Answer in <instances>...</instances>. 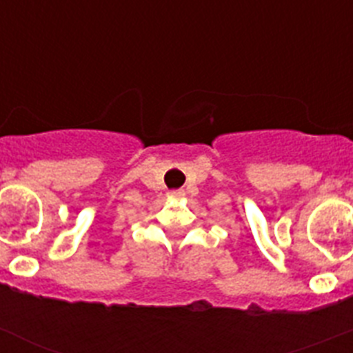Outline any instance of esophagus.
Instances as JSON below:
<instances>
[{
	"label": "esophagus",
	"mask_w": 353,
	"mask_h": 353,
	"mask_svg": "<svg viewBox=\"0 0 353 353\" xmlns=\"http://www.w3.org/2000/svg\"><path fill=\"white\" fill-rule=\"evenodd\" d=\"M171 196H173V198H183V196H185V191H183V189H176V191H171Z\"/></svg>",
	"instance_id": "1"
}]
</instances>
